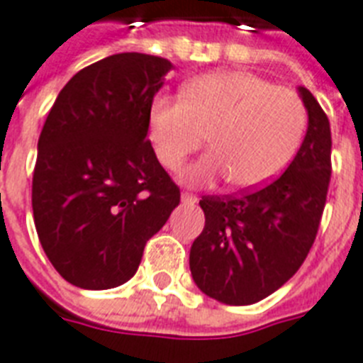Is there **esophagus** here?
Instances as JSON below:
<instances>
[{
    "label": "esophagus",
    "instance_id": "esophagus-1",
    "mask_svg": "<svg viewBox=\"0 0 363 363\" xmlns=\"http://www.w3.org/2000/svg\"><path fill=\"white\" fill-rule=\"evenodd\" d=\"M182 202H184V204H195L196 196L191 195V193H182Z\"/></svg>",
    "mask_w": 363,
    "mask_h": 363
}]
</instances>
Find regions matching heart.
<instances>
[{
    "mask_svg": "<svg viewBox=\"0 0 363 363\" xmlns=\"http://www.w3.org/2000/svg\"><path fill=\"white\" fill-rule=\"evenodd\" d=\"M306 123V104L294 89L245 71L195 78L182 99L159 95L147 118L163 167H182L208 135L211 152L185 168L182 179L191 187H206L228 178L238 189L274 179L300 146Z\"/></svg>",
    "mask_w": 363,
    "mask_h": 363,
    "instance_id": "1",
    "label": "heart"
}]
</instances>
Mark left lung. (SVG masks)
<instances>
[{"label":"left lung","mask_w":363,"mask_h":363,"mask_svg":"<svg viewBox=\"0 0 363 363\" xmlns=\"http://www.w3.org/2000/svg\"><path fill=\"white\" fill-rule=\"evenodd\" d=\"M298 91L309 121L285 172L255 191L200 200L206 225L191 245V275L206 296L228 306H249L285 285L317 238L332 176V133L311 91Z\"/></svg>","instance_id":"obj_1"}]
</instances>
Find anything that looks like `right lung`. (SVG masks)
<instances>
[{
	"mask_svg": "<svg viewBox=\"0 0 363 363\" xmlns=\"http://www.w3.org/2000/svg\"><path fill=\"white\" fill-rule=\"evenodd\" d=\"M172 63L123 52L65 84L39 136L31 206L46 257L71 285L129 281L150 238L179 204V187L147 140L153 97Z\"/></svg>",
	"mask_w": 363,
	"mask_h": 363,
	"instance_id": "1",
	"label": "right lung"
}]
</instances>
